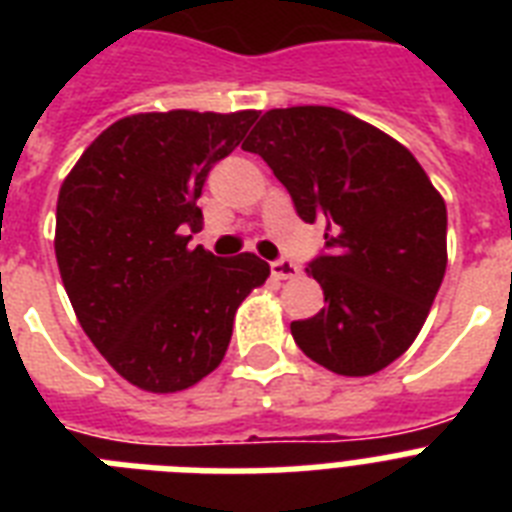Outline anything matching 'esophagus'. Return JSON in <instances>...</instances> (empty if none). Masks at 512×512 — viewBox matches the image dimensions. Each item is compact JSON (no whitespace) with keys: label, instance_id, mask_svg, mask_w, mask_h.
Instances as JSON below:
<instances>
[{"label":"esophagus","instance_id":"esophagus-1","mask_svg":"<svg viewBox=\"0 0 512 512\" xmlns=\"http://www.w3.org/2000/svg\"><path fill=\"white\" fill-rule=\"evenodd\" d=\"M271 273L276 279H295L297 273H300V268H297L292 260H287V257H279V260H273L271 263Z\"/></svg>","mask_w":512,"mask_h":512}]
</instances>
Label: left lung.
Segmentation results:
<instances>
[{"label": "left lung", "instance_id": "8db88e82", "mask_svg": "<svg viewBox=\"0 0 512 512\" xmlns=\"http://www.w3.org/2000/svg\"><path fill=\"white\" fill-rule=\"evenodd\" d=\"M244 151L263 156L305 223H324L308 276L324 289L297 348L329 372L366 377L422 329L446 271V204L420 162L372 124L329 106L273 108Z\"/></svg>", "mask_w": 512, "mask_h": 512}]
</instances>
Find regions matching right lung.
<instances>
[{
	"mask_svg": "<svg viewBox=\"0 0 512 512\" xmlns=\"http://www.w3.org/2000/svg\"><path fill=\"white\" fill-rule=\"evenodd\" d=\"M257 111L119 119L63 180L55 257L74 313L124 380L151 393L196 385L223 361L241 300L268 279L257 255L191 247L209 170Z\"/></svg>",
	"mask_w": 512,
	"mask_h": 512,
	"instance_id": "add662e5",
	"label": "right lung"
}]
</instances>
